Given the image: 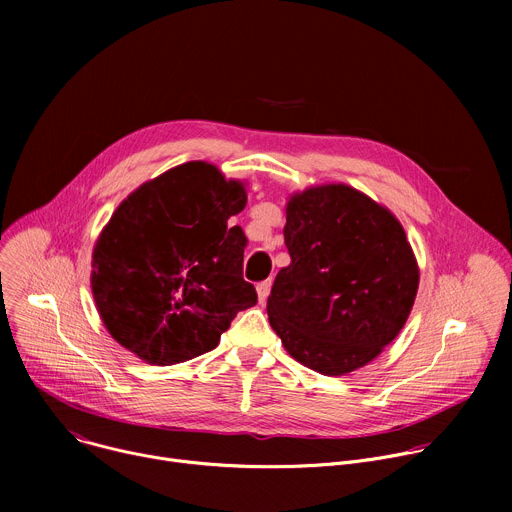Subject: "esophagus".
Here are the masks:
<instances>
[{"label": "esophagus", "instance_id": "1", "mask_svg": "<svg viewBox=\"0 0 512 512\" xmlns=\"http://www.w3.org/2000/svg\"><path fill=\"white\" fill-rule=\"evenodd\" d=\"M269 291H271V279L257 283V298H259V304H263V302L267 300Z\"/></svg>", "mask_w": 512, "mask_h": 512}]
</instances>
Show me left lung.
Here are the masks:
<instances>
[{"label":"left lung","instance_id":"1","mask_svg":"<svg viewBox=\"0 0 512 512\" xmlns=\"http://www.w3.org/2000/svg\"><path fill=\"white\" fill-rule=\"evenodd\" d=\"M285 247L267 298L269 324L304 367L342 377L375 360L403 330L419 265L399 218L348 184L294 192Z\"/></svg>","mask_w":512,"mask_h":512}]
</instances>
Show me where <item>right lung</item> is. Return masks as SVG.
Returning <instances> with one entry per match:
<instances>
[{
    "mask_svg": "<svg viewBox=\"0 0 512 512\" xmlns=\"http://www.w3.org/2000/svg\"><path fill=\"white\" fill-rule=\"evenodd\" d=\"M245 204V182L186 162L115 208L93 249L91 289L123 348L158 367L186 362L216 348L237 312L257 304L243 279L247 237L229 227Z\"/></svg>",
    "mask_w": 512,
    "mask_h": 512,
    "instance_id": "add662e5",
    "label": "right lung"
}]
</instances>
